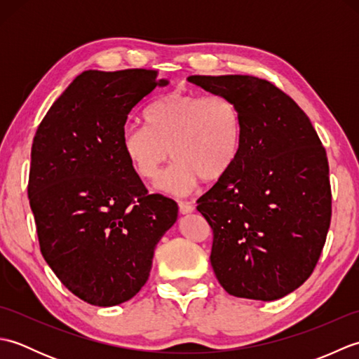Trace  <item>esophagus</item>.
Segmentation results:
<instances>
[{"label": "esophagus", "mask_w": 359, "mask_h": 359, "mask_svg": "<svg viewBox=\"0 0 359 359\" xmlns=\"http://www.w3.org/2000/svg\"><path fill=\"white\" fill-rule=\"evenodd\" d=\"M179 211L180 215H189L194 211V205L191 202H179Z\"/></svg>", "instance_id": "34e87169"}]
</instances>
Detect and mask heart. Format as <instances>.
I'll use <instances>...</instances> for the list:
<instances>
[{
  "instance_id": "heart-1",
  "label": "heart",
  "mask_w": 359,
  "mask_h": 359,
  "mask_svg": "<svg viewBox=\"0 0 359 359\" xmlns=\"http://www.w3.org/2000/svg\"><path fill=\"white\" fill-rule=\"evenodd\" d=\"M144 120L147 125H125L120 144L144 180H154L170 157L175 158L157 182L160 191L187 196L202 179L212 184L225 177L238 160L242 114L225 95L175 89L152 102Z\"/></svg>"
}]
</instances>
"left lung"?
Returning <instances> with one entry per match:
<instances>
[{
	"label": "left lung",
	"mask_w": 359,
	"mask_h": 359,
	"mask_svg": "<svg viewBox=\"0 0 359 359\" xmlns=\"http://www.w3.org/2000/svg\"><path fill=\"white\" fill-rule=\"evenodd\" d=\"M242 114L238 160L197 201L212 230L211 266L226 293L276 301L313 273L332 217L329 162L299 106L251 75H191Z\"/></svg>",
	"instance_id": "8db88e82"
}]
</instances>
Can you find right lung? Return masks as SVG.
Returning <instances> with one entry per match:
<instances>
[{
    "mask_svg": "<svg viewBox=\"0 0 359 359\" xmlns=\"http://www.w3.org/2000/svg\"><path fill=\"white\" fill-rule=\"evenodd\" d=\"M166 85L157 71H85L34 137L27 194L41 255L90 306H118L139 293L156 245L177 220V203L148 194L120 144L128 114Z\"/></svg>",
    "mask_w": 359,
    "mask_h": 359,
    "instance_id": "right-lung-1",
    "label": "right lung"
}]
</instances>
